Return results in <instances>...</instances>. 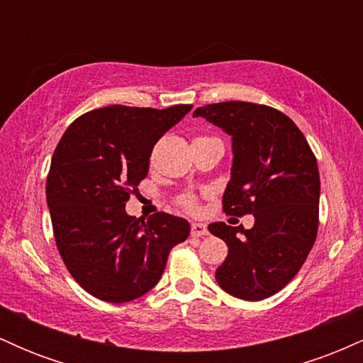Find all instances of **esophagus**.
I'll use <instances>...</instances> for the list:
<instances>
[{
  "mask_svg": "<svg viewBox=\"0 0 363 363\" xmlns=\"http://www.w3.org/2000/svg\"><path fill=\"white\" fill-rule=\"evenodd\" d=\"M191 235L193 237H205L208 235V227L205 223H193L191 225Z\"/></svg>",
  "mask_w": 363,
  "mask_h": 363,
  "instance_id": "esophagus-1",
  "label": "esophagus"
}]
</instances>
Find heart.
Instances as JSON below:
<instances>
[{"label": "heart", "instance_id": "b5f03b06", "mask_svg": "<svg viewBox=\"0 0 363 363\" xmlns=\"http://www.w3.org/2000/svg\"><path fill=\"white\" fill-rule=\"evenodd\" d=\"M177 205L189 213H196L198 211V198L193 193H184L177 198Z\"/></svg>", "mask_w": 363, "mask_h": 363}]
</instances>
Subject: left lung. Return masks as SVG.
Masks as SVG:
<instances>
[{
	"instance_id": "left-lung-1",
	"label": "left lung",
	"mask_w": 363,
	"mask_h": 363,
	"mask_svg": "<svg viewBox=\"0 0 363 363\" xmlns=\"http://www.w3.org/2000/svg\"><path fill=\"white\" fill-rule=\"evenodd\" d=\"M232 136L234 164L223 211L254 215V227L208 225L228 245L215 278L242 301H262L289 285L309 256L319 227V169L297 124L252 102L208 104L194 111Z\"/></svg>"
}]
</instances>
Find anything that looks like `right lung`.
I'll return each instance as SVG.
<instances>
[{"label":"right lung","mask_w":363,"mask_h":363,"mask_svg":"<svg viewBox=\"0 0 363 363\" xmlns=\"http://www.w3.org/2000/svg\"><path fill=\"white\" fill-rule=\"evenodd\" d=\"M191 107L85 112L54 150L45 182L54 240L74 281L101 301L123 303L152 290L170 249L189 235L184 218L164 211L136 218L124 206L147 177L157 141Z\"/></svg>","instance_id":"add662e5"}]
</instances>
